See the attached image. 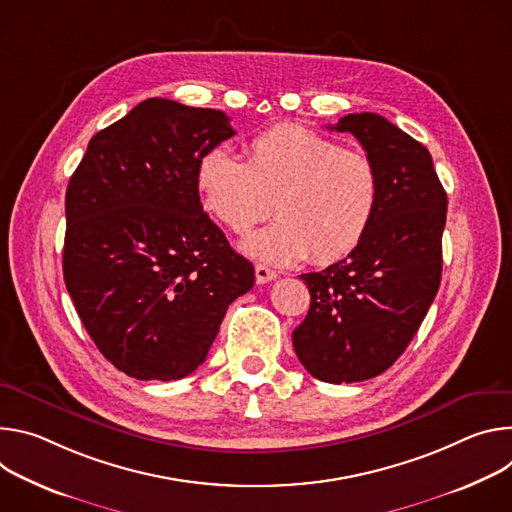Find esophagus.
<instances>
[{
    "label": "esophagus",
    "mask_w": 512,
    "mask_h": 512,
    "mask_svg": "<svg viewBox=\"0 0 512 512\" xmlns=\"http://www.w3.org/2000/svg\"><path fill=\"white\" fill-rule=\"evenodd\" d=\"M254 272H256V282H258V285H266V282L276 278V272L272 268L264 266V264H256Z\"/></svg>",
    "instance_id": "obj_1"
}]
</instances>
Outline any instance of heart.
<instances>
[{"instance_id":"b5f03b06","label":"heart","mask_w":512,"mask_h":512,"mask_svg":"<svg viewBox=\"0 0 512 512\" xmlns=\"http://www.w3.org/2000/svg\"><path fill=\"white\" fill-rule=\"evenodd\" d=\"M246 150L242 160L215 146L195 175L203 209L234 234L250 232L274 209L278 221L242 242L246 254L276 266L307 256L331 264L362 244L380 203L370 156L297 124L260 132Z\"/></svg>"}]
</instances>
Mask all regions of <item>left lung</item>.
<instances>
[{
  "label": "left lung",
  "instance_id": "8db88e82",
  "mask_svg": "<svg viewBox=\"0 0 512 512\" xmlns=\"http://www.w3.org/2000/svg\"><path fill=\"white\" fill-rule=\"evenodd\" d=\"M329 128L356 136L380 175L362 244L301 274L311 305L293 331L295 352L311 376L342 384L388 370L423 323L441 282L447 195L429 150L378 113H350Z\"/></svg>",
  "mask_w": 512,
  "mask_h": 512
}]
</instances>
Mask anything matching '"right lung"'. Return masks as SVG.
Masks as SVG:
<instances>
[{
    "label": "right lung",
    "mask_w": 512,
    "mask_h": 512,
    "mask_svg": "<svg viewBox=\"0 0 512 512\" xmlns=\"http://www.w3.org/2000/svg\"><path fill=\"white\" fill-rule=\"evenodd\" d=\"M234 134L219 109L152 97L91 138L69 181L65 285L97 350L132 378L197 370L254 285L195 185L201 156Z\"/></svg>",
    "instance_id": "obj_1"
}]
</instances>
